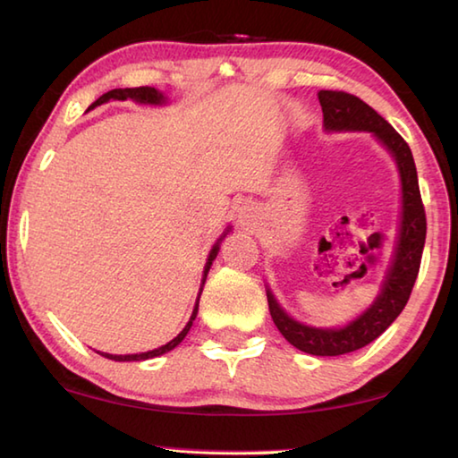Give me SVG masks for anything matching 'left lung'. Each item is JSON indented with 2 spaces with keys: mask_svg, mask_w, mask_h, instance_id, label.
I'll return each mask as SVG.
<instances>
[{
  "mask_svg": "<svg viewBox=\"0 0 458 458\" xmlns=\"http://www.w3.org/2000/svg\"><path fill=\"white\" fill-rule=\"evenodd\" d=\"M318 99L322 106L324 128L328 131L360 130L377 136L380 144L386 146L396 160L403 184V220L393 264L386 272V280L382 284L378 298L359 318L346 324L344 328L306 327V324L290 318L280 309L270 290H266L272 320L290 344L314 356H340L359 351V348L377 340L409 302L412 286L419 276L422 248H425L427 216L419 190L417 165H414L412 152L403 136L369 104H364L360 98L352 94L320 89Z\"/></svg>",
  "mask_w": 458,
  "mask_h": 458,
  "instance_id": "obj_1",
  "label": "left lung"
}]
</instances>
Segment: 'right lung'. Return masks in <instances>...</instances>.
<instances>
[{"mask_svg":"<svg viewBox=\"0 0 458 458\" xmlns=\"http://www.w3.org/2000/svg\"><path fill=\"white\" fill-rule=\"evenodd\" d=\"M110 99H136V102H140V104H162V102H164V96H162L160 91H157L156 88H149V86H142V88H118V89L107 91V94H104V96H99V98L96 99V102L89 106V110H91V107L99 106V104H104V102H110ZM228 232H230V228H228L226 232H224V234L220 236L218 242L214 244L210 256H208V262H206V268H204V280H202V284L206 282L208 270H210L212 260H214L216 254H218V250H220V242H222V238L226 236ZM200 294H202V288H200ZM200 294H198V302H200ZM198 302H196V306H194V312H192V316H190V320H188V324L184 327V330H182L176 338L170 340L168 344H164V346H160V348H156V351H148V352H140V354H123V356H122V354H106V352H99V354L106 356V359H110V360L126 362V360H148V359H154V356H160V354H164V352H170L172 348H176V346L182 343V340H184V336L188 335V330L192 328V322H194L196 314H198Z\"/></svg>","mask_w":458,"mask_h":458,"instance_id":"1","label":"right lung"}]
</instances>
